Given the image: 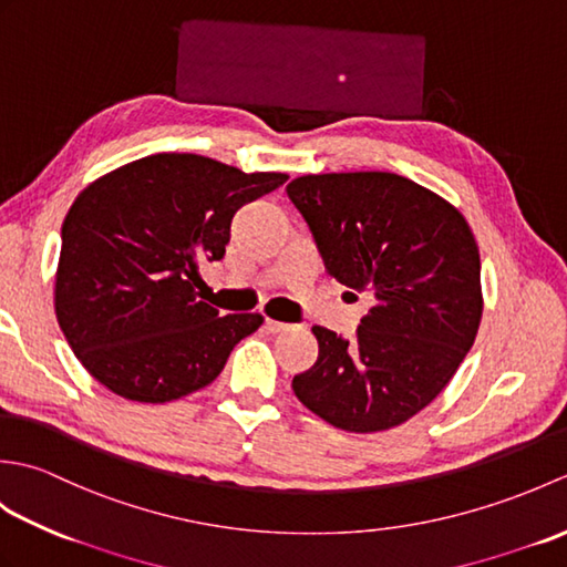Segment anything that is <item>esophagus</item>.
<instances>
[{"label": "esophagus", "instance_id": "obj_1", "mask_svg": "<svg viewBox=\"0 0 567 567\" xmlns=\"http://www.w3.org/2000/svg\"><path fill=\"white\" fill-rule=\"evenodd\" d=\"M265 329H268L270 333H282V331L290 329V323H285V321H275V319H265Z\"/></svg>", "mask_w": 567, "mask_h": 567}]
</instances>
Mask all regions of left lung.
Here are the masks:
<instances>
[{
	"label": "left lung",
	"mask_w": 567,
	"mask_h": 567,
	"mask_svg": "<svg viewBox=\"0 0 567 567\" xmlns=\"http://www.w3.org/2000/svg\"><path fill=\"white\" fill-rule=\"evenodd\" d=\"M287 197L329 275L375 299L353 341L311 329L319 358L295 375L297 400L343 431L404 424L451 382L483 319L480 250L465 216L394 173L305 175Z\"/></svg>",
	"instance_id": "left-lung-1"
}]
</instances>
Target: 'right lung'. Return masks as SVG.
Here are the masks:
<instances>
[{"mask_svg":"<svg viewBox=\"0 0 567 567\" xmlns=\"http://www.w3.org/2000/svg\"><path fill=\"white\" fill-rule=\"evenodd\" d=\"M287 183L195 153H155L94 179L63 221L55 317L90 375L131 402L207 388L260 315L204 302L199 260H221L244 204Z\"/></svg>","mask_w":567,"mask_h":567,"instance_id":"1","label":"right lung"}]
</instances>
